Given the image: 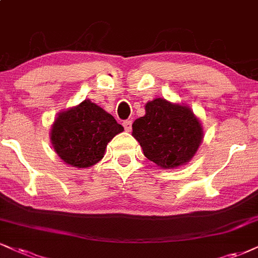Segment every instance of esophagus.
Here are the masks:
<instances>
[{
	"label": "esophagus",
	"instance_id": "obj_1",
	"mask_svg": "<svg viewBox=\"0 0 258 258\" xmlns=\"http://www.w3.org/2000/svg\"><path fill=\"white\" fill-rule=\"evenodd\" d=\"M132 125H133V122L132 120H124L123 122V126L124 129H125V132H132Z\"/></svg>",
	"mask_w": 258,
	"mask_h": 258
}]
</instances>
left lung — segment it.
<instances>
[{
  "mask_svg": "<svg viewBox=\"0 0 258 258\" xmlns=\"http://www.w3.org/2000/svg\"><path fill=\"white\" fill-rule=\"evenodd\" d=\"M146 114L133 123V136L145 157L170 170L189 163L203 140L200 119L187 105L155 98L145 106Z\"/></svg>",
  "mask_w": 258,
  "mask_h": 258,
  "instance_id": "1",
  "label": "left lung"
}]
</instances>
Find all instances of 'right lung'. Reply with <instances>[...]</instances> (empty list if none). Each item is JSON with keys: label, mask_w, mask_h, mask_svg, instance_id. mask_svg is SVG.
Returning <instances> with one entry per match:
<instances>
[{"label": "right lung", "mask_w": 258, "mask_h": 258, "mask_svg": "<svg viewBox=\"0 0 258 258\" xmlns=\"http://www.w3.org/2000/svg\"><path fill=\"white\" fill-rule=\"evenodd\" d=\"M123 130L112 114L91 99H85L57 114L50 129V140L66 164L87 168L99 163L107 144Z\"/></svg>", "instance_id": "add662e5"}]
</instances>
